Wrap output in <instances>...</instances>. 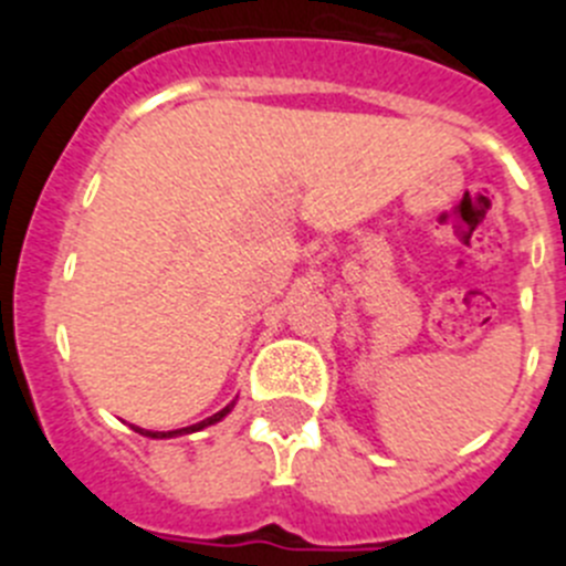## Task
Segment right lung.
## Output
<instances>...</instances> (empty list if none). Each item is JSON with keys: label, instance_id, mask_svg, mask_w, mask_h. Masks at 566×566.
I'll list each match as a JSON object with an SVG mask.
<instances>
[{"label": "right lung", "instance_id": "add662e5", "mask_svg": "<svg viewBox=\"0 0 566 566\" xmlns=\"http://www.w3.org/2000/svg\"><path fill=\"white\" fill-rule=\"evenodd\" d=\"M232 411V405H227V408H223V411H218L214 413V417H209V419H203V422H198V424H189V428H181V431H167V433H158V431H142V428H135V431L138 433H144V437H153V439H169V437H178V433H192V431H201V428H207V424H214V422H221L223 417H227V413Z\"/></svg>", "mask_w": 566, "mask_h": 566}]
</instances>
